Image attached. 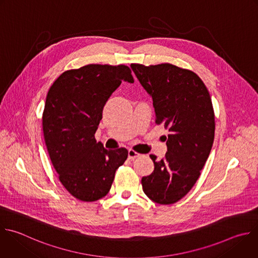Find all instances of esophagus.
<instances>
[{
	"mask_svg": "<svg viewBox=\"0 0 258 258\" xmlns=\"http://www.w3.org/2000/svg\"><path fill=\"white\" fill-rule=\"evenodd\" d=\"M140 156H141V155H140L139 153L135 152L134 150H132V149H130V150H128L127 157H128V159H130V160H134V159H136V158H138V157H140Z\"/></svg>",
	"mask_w": 258,
	"mask_h": 258,
	"instance_id": "1",
	"label": "esophagus"
}]
</instances>
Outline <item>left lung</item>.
Returning a JSON list of instances; mask_svg holds the SVG:
<instances>
[{
  "mask_svg": "<svg viewBox=\"0 0 258 258\" xmlns=\"http://www.w3.org/2000/svg\"><path fill=\"white\" fill-rule=\"evenodd\" d=\"M131 68L153 99L156 123L170 132L165 157L150 155L155 168L142 178L143 190L157 204H174L196 184L212 150L215 114L210 93L197 74L173 64Z\"/></svg>",
  "mask_w": 258,
  "mask_h": 258,
  "instance_id": "1",
  "label": "left lung"
}]
</instances>
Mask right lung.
<instances>
[{
	"instance_id": "obj_1",
	"label": "right lung",
	"mask_w": 258,
	"mask_h": 258,
	"mask_svg": "<svg viewBox=\"0 0 258 258\" xmlns=\"http://www.w3.org/2000/svg\"><path fill=\"white\" fill-rule=\"evenodd\" d=\"M133 84L128 67L88 64L62 73L47 93L42 115L45 145L59 181L76 199L105 197L127 150H107L94 135L103 107L121 82Z\"/></svg>"
}]
</instances>
